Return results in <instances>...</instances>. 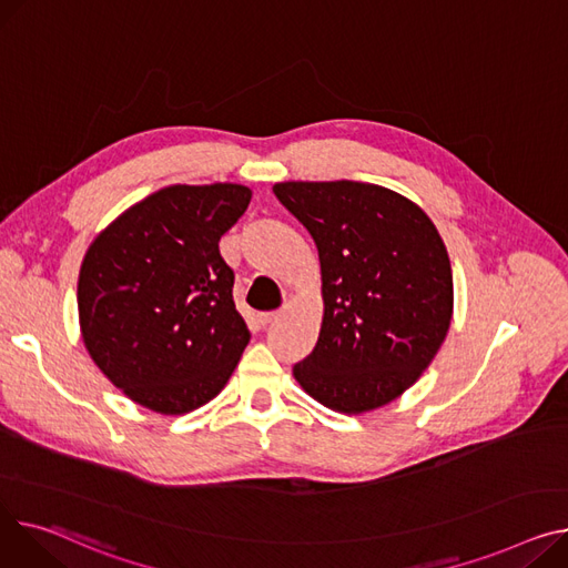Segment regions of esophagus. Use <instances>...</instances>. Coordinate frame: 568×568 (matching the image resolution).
Segmentation results:
<instances>
[{"label": "esophagus", "instance_id": "1", "mask_svg": "<svg viewBox=\"0 0 568 568\" xmlns=\"http://www.w3.org/2000/svg\"><path fill=\"white\" fill-rule=\"evenodd\" d=\"M278 315H281L278 311H272V313H260V315H257V320H260V324H262V326H270V324H274V322L278 320Z\"/></svg>", "mask_w": 568, "mask_h": 568}]
</instances>
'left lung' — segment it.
Returning <instances> with one entry per match:
<instances>
[{"label":"left lung","instance_id":"obj_1","mask_svg":"<svg viewBox=\"0 0 568 568\" xmlns=\"http://www.w3.org/2000/svg\"><path fill=\"white\" fill-rule=\"evenodd\" d=\"M274 194L311 233L322 267V331L296 382L343 413L393 402L449 328L452 267L436 225L379 184L278 182Z\"/></svg>","mask_w":568,"mask_h":568}]
</instances>
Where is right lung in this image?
<instances>
[{
    "instance_id": "add662e5",
    "label": "right lung",
    "mask_w": 568,
    "mask_h": 568,
    "mask_svg": "<svg viewBox=\"0 0 568 568\" xmlns=\"http://www.w3.org/2000/svg\"><path fill=\"white\" fill-rule=\"evenodd\" d=\"M248 203L251 189L231 182L164 186L89 246L78 283L84 345L136 404L189 413L231 379L251 333L219 240Z\"/></svg>"
}]
</instances>
